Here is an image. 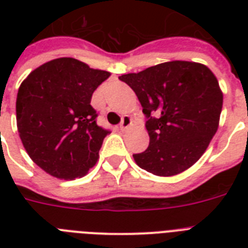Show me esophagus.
Listing matches in <instances>:
<instances>
[{
	"label": "esophagus",
	"mask_w": 248,
	"mask_h": 248,
	"mask_svg": "<svg viewBox=\"0 0 248 248\" xmlns=\"http://www.w3.org/2000/svg\"><path fill=\"white\" fill-rule=\"evenodd\" d=\"M131 126H132L131 117L124 116V118H122V121H121L120 130H122V131H124V130H127V128H130V127H131Z\"/></svg>",
	"instance_id": "esophagus-1"
}]
</instances>
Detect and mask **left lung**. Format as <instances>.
Instances as JSON below:
<instances>
[{"label":"left lung","instance_id":"8db88e82","mask_svg":"<svg viewBox=\"0 0 248 248\" xmlns=\"http://www.w3.org/2000/svg\"><path fill=\"white\" fill-rule=\"evenodd\" d=\"M147 117L149 147L134 155L139 167L158 176L183 172L201 158L219 126L223 93L206 65L167 62L120 77Z\"/></svg>","mask_w":248,"mask_h":248}]
</instances>
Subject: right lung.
Wrapping results in <instances>:
<instances>
[{
  "label": "right lung",
  "instance_id": "1",
  "mask_svg": "<svg viewBox=\"0 0 248 248\" xmlns=\"http://www.w3.org/2000/svg\"><path fill=\"white\" fill-rule=\"evenodd\" d=\"M110 73L73 58L42 64L21 82L16 124L32 161L52 176L72 180L97 161L109 130L97 126L90 101Z\"/></svg>",
  "mask_w": 248,
  "mask_h": 248
}]
</instances>
